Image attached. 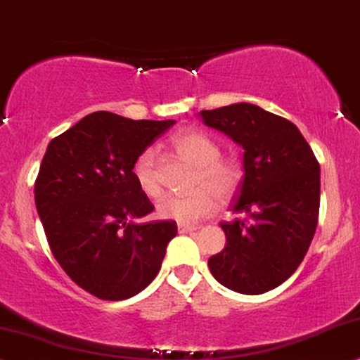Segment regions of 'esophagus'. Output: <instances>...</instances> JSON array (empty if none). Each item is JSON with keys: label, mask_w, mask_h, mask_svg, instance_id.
Segmentation results:
<instances>
[{"label": "esophagus", "mask_w": 360, "mask_h": 360, "mask_svg": "<svg viewBox=\"0 0 360 360\" xmlns=\"http://www.w3.org/2000/svg\"><path fill=\"white\" fill-rule=\"evenodd\" d=\"M197 227L195 225H185V224H179V232L180 233H190V232H195Z\"/></svg>", "instance_id": "1"}]
</instances>
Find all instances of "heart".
Listing matches in <instances>:
<instances>
[{"label": "heart", "instance_id": "obj_1", "mask_svg": "<svg viewBox=\"0 0 360 360\" xmlns=\"http://www.w3.org/2000/svg\"><path fill=\"white\" fill-rule=\"evenodd\" d=\"M173 148L181 157L197 167L195 192L187 195H167L158 203V215L162 219L175 220L179 224L193 225L217 210L220 198L232 197L240 184L242 172L237 162L220 157V146L205 133L185 130L173 136ZM131 175L139 188L146 197L157 198L162 195L157 153L146 148L135 158Z\"/></svg>", "mask_w": 360, "mask_h": 360}]
</instances>
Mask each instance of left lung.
I'll return each mask as SVG.
<instances>
[{
    "mask_svg": "<svg viewBox=\"0 0 360 360\" xmlns=\"http://www.w3.org/2000/svg\"><path fill=\"white\" fill-rule=\"evenodd\" d=\"M207 127L243 152V179L232 202L245 219L221 221L227 243L208 259L221 285L259 295L295 272L317 229L321 167L294 123L252 103L202 110Z\"/></svg>",
    "mask_w": 360,
    "mask_h": 360,
    "instance_id": "left-lung-1",
    "label": "left lung"
}]
</instances>
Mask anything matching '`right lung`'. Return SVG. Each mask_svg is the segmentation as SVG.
<instances>
[{
	"label": "right lung",
	"mask_w": 360,
	"mask_h": 360,
	"mask_svg": "<svg viewBox=\"0 0 360 360\" xmlns=\"http://www.w3.org/2000/svg\"><path fill=\"white\" fill-rule=\"evenodd\" d=\"M173 123L95 112L48 143L34 181L39 220L61 269L98 299L143 290L176 235L173 220L135 221L153 205L131 175L135 158Z\"/></svg>",
	"instance_id": "right-lung-1"
}]
</instances>
